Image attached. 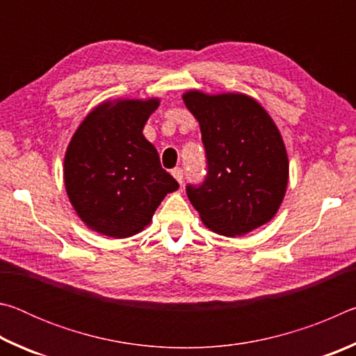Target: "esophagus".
Here are the masks:
<instances>
[{"mask_svg": "<svg viewBox=\"0 0 356 356\" xmlns=\"http://www.w3.org/2000/svg\"><path fill=\"white\" fill-rule=\"evenodd\" d=\"M172 177L177 180L179 184L184 182V170L182 168H176V170H172Z\"/></svg>", "mask_w": 356, "mask_h": 356, "instance_id": "esophagus-1", "label": "esophagus"}]
</instances>
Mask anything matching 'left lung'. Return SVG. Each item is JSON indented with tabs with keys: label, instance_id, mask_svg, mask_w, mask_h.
Masks as SVG:
<instances>
[{
	"label": "left lung",
	"instance_id": "8db88e82",
	"mask_svg": "<svg viewBox=\"0 0 356 356\" xmlns=\"http://www.w3.org/2000/svg\"><path fill=\"white\" fill-rule=\"evenodd\" d=\"M185 106L201 127L207 177L186 195L210 231L245 236L278 212L289 182V159L275 120L242 92L190 89Z\"/></svg>",
	"mask_w": 356,
	"mask_h": 356
}]
</instances>
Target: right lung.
<instances>
[{
    "label": "right lung",
    "instance_id": "right-lung-1",
    "mask_svg": "<svg viewBox=\"0 0 356 356\" xmlns=\"http://www.w3.org/2000/svg\"><path fill=\"white\" fill-rule=\"evenodd\" d=\"M160 99L102 102L65 150L64 185L80 220L113 238L141 232L168 193L179 188L143 135Z\"/></svg>",
    "mask_w": 356,
    "mask_h": 356
}]
</instances>
